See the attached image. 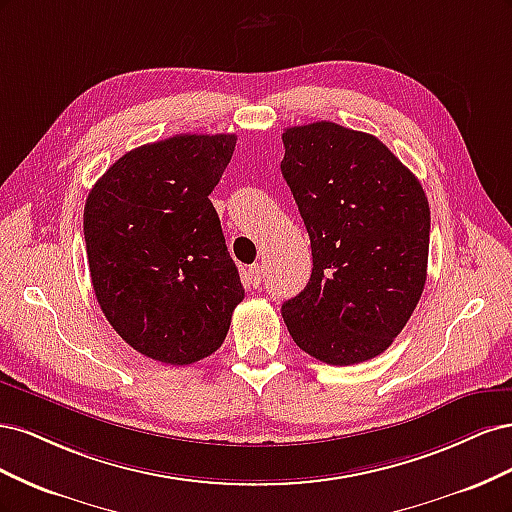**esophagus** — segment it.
Listing matches in <instances>:
<instances>
[{"label": "esophagus", "instance_id": "1", "mask_svg": "<svg viewBox=\"0 0 512 512\" xmlns=\"http://www.w3.org/2000/svg\"><path fill=\"white\" fill-rule=\"evenodd\" d=\"M245 277H247V282H250L252 286H260V282H262V267L260 265H252L250 269L245 271Z\"/></svg>", "mask_w": 512, "mask_h": 512}]
</instances>
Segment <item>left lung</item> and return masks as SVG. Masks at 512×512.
Wrapping results in <instances>:
<instances>
[{
  "label": "left lung",
  "instance_id": "8db88e82",
  "mask_svg": "<svg viewBox=\"0 0 512 512\" xmlns=\"http://www.w3.org/2000/svg\"><path fill=\"white\" fill-rule=\"evenodd\" d=\"M282 175L312 241V277L282 305L301 350L329 365L374 359L421 299L429 256L423 185L376 136L333 121L284 130Z\"/></svg>",
  "mask_w": 512,
  "mask_h": 512
}]
</instances>
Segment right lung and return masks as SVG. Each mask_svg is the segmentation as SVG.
<instances>
[{
	"instance_id": "add662e5",
	"label": "right lung",
	"mask_w": 512,
	"mask_h": 512,
	"mask_svg": "<svg viewBox=\"0 0 512 512\" xmlns=\"http://www.w3.org/2000/svg\"><path fill=\"white\" fill-rule=\"evenodd\" d=\"M235 145V134H177L136 147L87 196L96 299L123 342L153 361L213 354L245 297L209 200Z\"/></svg>"
}]
</instances>
